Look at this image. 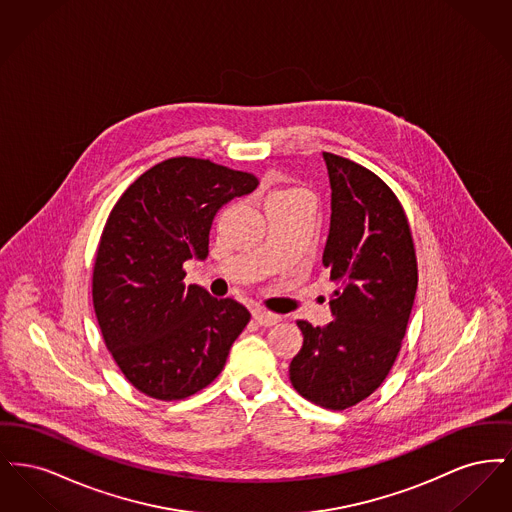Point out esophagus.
<instances>
[{"label":"esophagus","mask_w":512,"mask_h":512,"mask_svg":"<svg viewBox=\"0 0 512 512\" xmlns=\"http://www.w3.org/2000/svg\"><path fill=\"white\" fill-rule=\"evenodd\" d=\"M253 318H255V322L259 324V326H274V324H278L282 317L280 315H274V313H268V311H263V309H257V311H253Z\"/></svg>","instance_id":"1"}]
</instances>
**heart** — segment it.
<instances>
[{
	"label": "heart",
	"mask_w": 512,
	"mask_h": 512,
	"mask_svg": "<svg viewBox=\"0 0 512 512\" xmlns=\"http://www.w3.org/2000/svg\"><path fill=\"white\" fill-rule=\"evenodd\" d=\"M299 194V192H293V190H288V192H276V194H272L270 199H278V197H288V195Z\"/></svg>",
	"instance_id": "1"
}]
</instances>
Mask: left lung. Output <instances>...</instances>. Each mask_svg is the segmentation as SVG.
Returning a JSON list of instances; mask_svg holds the SVG:
<instances>
[{
  "label": "left lung",
  "mask_w": 512,
  "mask_h": 512,
  "mask_svg": "<svg viewBox=\"0 0 512 512\" xmlns=\"http://www.w3.org/2000/svg\"><path fill=\"white\" fill-rule=\"evenodd\" d=\"M332 215L322 265L338 290L334 320H297L303 345L290 363L293 388L324 409L357 405L388 376L418 286L413 238L401 203L365 167L322 153Z\"/></svg>",
  "instance_id": "8db88e82"
}]
</instances>
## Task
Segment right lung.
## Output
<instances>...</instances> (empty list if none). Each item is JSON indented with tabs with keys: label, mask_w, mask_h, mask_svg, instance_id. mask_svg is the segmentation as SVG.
I'll use <instances>...</instances> for the list:
<instances>
[{
	"label": "right lung",
	"mask_w": 512,
	"mask_h": 512,
	"mask_svg": "<svg viewBox=\"0 0 512 512\" xmlns=\"http://www.w3.org/2000/svg\"><path fill=\"white\" fill-rule=\"evenodd\" d=\"M259 180L205 159L174 157L144 172L117 201L99 240L94 311L126 380L172 401L209 386L224 368L249 311L182 280L205 261L220 209Z\"/></svg>",
	"instance_id": "right-lung-1"
}]
</instances>
